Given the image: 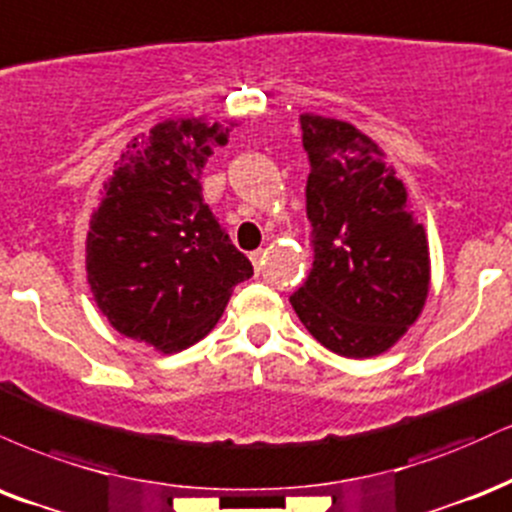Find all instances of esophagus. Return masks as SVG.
<instances>
[{"label": "esophagus", "instance_id": "1", "mask_svg": "<svg viewBox=\"0 0 512 512\" xmlns=\"http://www.w3.org/2000/svg\"><path fill=\"white\" fill-rule=\"evenodd\" d=\"M251 263H254V270L256 273H261L263 270V266H266V251L263 249H256V251H251Z\"/></svg>", "mask_w": 512, "mask_h": 512}]
</instances>
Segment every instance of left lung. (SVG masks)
<instances>
[{"instance_id": "1", "label": "left lung", "mask_w": 512, "mask_h": 512, "mask_svg": "<svg viewBox=\"0 0 512 512\" xmlns=\"http://www.w3.org/2000/svg\"><path fill=\"white\" fill-rule=\"evenodd\" d=\"M299 122L311 162L306 218L314 263L290 297L292 309L326 350L378 357L407 333L429 297L426 230L369 136L311 112Z\"/></svg>"}]
</instances>
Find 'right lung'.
Wrapping results in <instances>:
<instances>
[{
    "label": "right lung",
    "mask_w": 512,
    "mask_h": 512,
    "mask_svg": "<svg viewBox=\"0 0 512 512\" xmlns=\"http://www.w3.org/2000/svg\"><path fill=\"white\" fill-rule=\"evenodd\" d=\"M230 126L165 119L126 146L90 215L88 285L117 333L172 354L203 340L254 275L203 201L201 174Z\"/></svg>",
    "instance_id": "1"
}]
</instances>
